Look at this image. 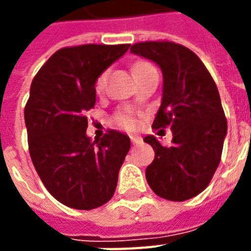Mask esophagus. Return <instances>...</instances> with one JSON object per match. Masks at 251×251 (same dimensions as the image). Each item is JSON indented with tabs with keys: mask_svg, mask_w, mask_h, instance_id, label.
<instances>
[{
	"mask_svg": "<svg viewBox=\"0 0 251 251\" xmlns=\"http://www.w3.org/2000/svg\"><path fill=\"white\" fill-rule=\"evenodd\" d=\"M130 141L131 144H134V145H136V144H141L142 138L140 136H130Z\"/></svg>",
	"mask_w": 251,
	"mask_h": 251,
	"instance_id": "esophagus-1",
	"label": "esophagus"
}]
</instances>
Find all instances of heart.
I'll use <instances>...</instances> for the list:
<instances>
[{"label":"heart","instance_id":"obj_1","mask_svg":"<svg viewBox=\"0 0 251 251\" xmlns=\"http://www.w3.org/2000/svg\"><path fill=\"white\" fill-rule=\"evenodd\" d=\"M151 70H154V67L148 62H137L134 63V66H133V74H134V76L141 75L144 72L151 71ZM104 80H106V71L100 72L98 76H97V79H95V82H94V88H95V91H98L99 93V91L103 88ZM115 122H117L121 127L126 129V130H133V129H136L137 126V117L131 110L122 109L115 114Z\"/></svg>","mask_w":251,"mask_h":251}]
</instances>
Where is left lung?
Wrapping results in <instances>:
<instances>
[{
  "label": "left lung",
  "instance_id": "8db88e82",
  "mask_svg": "<svg viewBox=\"0 0 251 251\" xmlns=\"http://www.w3.org/2000/svg\"><path fill=\"white\" fill-rule=\"evenodd\" d=\"M130 51L161 68L163 102L153 127L174 133L171 147L153 136L144 138L154 151L145 172L148 184L160 198L184 201L207 188L221 163L227 120L219 91L198 55L181 44L142 41Z\"/></svg>",
  "mask_w": 251,
  "mask_h": 251
}]
</instances>
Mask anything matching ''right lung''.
I'll list each match as a JSON object with an SVG mask.
<instances>
[{"label": "right lung", "instance_id": "1", "mask_svg": "<svg viewBox=\"0 0 251 251\" xmlns=\"http://www.w3.org/2000/svg\"><path fill=\"white\" fill-rule=\"evenodd\" d=\"M129 47H66L55 52L32 80L24 110L30 158L48 192L67 207L93 210L115 192L130 140L107 130L91 142L86 136V113L95 106L97 76Z\"/></svg>", "mask_w": 251, "mask_h": 251}]
</instances>
